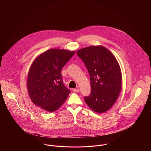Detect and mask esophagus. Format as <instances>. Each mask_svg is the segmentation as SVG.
<instances>
[{"instance_id": "obj_1", "label": "esophagus", "mask_w": 151, "mask_h": 151, "mask_svg": "<svg viewBox=\"0 0 151 151\" xmlns=\"http://www.w3.org/2000/svg\"><path fill=\"white\" fill-rule=\"evenodd\" d=\"M73 91H74V92H78L80 91V89H79V88L77 87V88L73 89Z\"/></svg>"}]
</instances>
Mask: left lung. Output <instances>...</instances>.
<instances>
[{"instance_id":"left-lung-1","label":"left lung","mask_w":151,"mask_h":151,"mask_svg":"<svg viewBox=\"0 0 151 151\" xmlns=\"http://www.w3.org/2000/svg\"><path fill=\"white\" fill-rule=\"evenodd\" d=\"M90 76L91 91L84 97L86 105L101 113L112 107L122 88V72L114 55L103 46H92L78 50Z\"/></svg>"}]
</instances>
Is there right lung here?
<instances>
[{
	"instance_id": "1",
	"label": "right lung",
	"mask_w": 151,
	"mask_h": 151,
	"mask_svg": "<svg viewBox=\"0 0 151 151\" xmlns=\"http://www.w3.org/2000/svg\"><path fill=\"white\" fill-rule=\"evenodd\" d=\"M74 54L75 51L51 49L35 59L27 78L29 95L35 105L52 112L63 105L71 92L63 83L62 69Z\"/></svg>"
}]
</instances>
